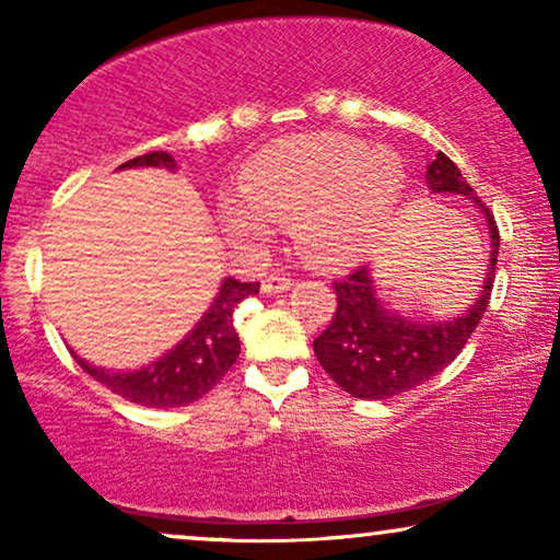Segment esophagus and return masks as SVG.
<instances>
[{"label": "esophagus", "instance_id": "obj_1", "mask_svg": "<svg viewBox=\"0 0 560 560\" xmlns=\"http://www.w3.org/2000/svg\"><path fill=\"white\" fill-rule=\"evenodd\" d=\"M290 285H293V280H290L288 275H270V278L262 280V293L280 295V293H285V290H290Z\"/></svg>", "mask_w": 560, "mask_h": 560}]
</instances>
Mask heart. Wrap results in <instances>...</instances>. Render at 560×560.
<instances>
[{
	"instance_id": "obj_1",
	"label": "heart",
	"mask_w": 560,
	"mask_h": 560,
	"mask_svg": "<svg viewBox=\"0 0 560 560\" xmlns=\"http://www.w3.org/2000/svg\"><path fill=\"white\" fill-rule=\"evenodd\" d=\"M402 165L389 150L349 135L275 142L244 171V196L224 201L234 232L265 236L272 221H295V244L316 267L341 270L385 232L402 194Z\"/></svg>"
}]
</instances>
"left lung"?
<instances>
[{
    "label": "left lung",
    "instance_id": "left-lung-1",
    "mask_svg": "<svg viewBox=\"0 0 560 560\" xmlns=\"http://www.w3.org/2000/svg\"><path fill=\"white\" fill-rule=\"evenodd\" d=\"M425 178L433 194L466 196L485 213L489 240H492L485 285L469 311L458 313L456 318L416 320L402 318L380 301L370 267H359L343 280L334 282V318L313 341V351L336 385L359 400H387L446 370L479 326L492 295L497 252H500V232L492 211L479 201L462 171L443 152L428 165Z\"/></svg>",
    "mask_w": 560,
    "mask_h": 560
}]
</instances>
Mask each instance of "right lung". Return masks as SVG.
<instances>
[{
	"label": "right lung",
	"instance_id": "right-lung-1",
	"mask_svg": "<svg viewBox=\"0 0 560 560\" xmlns=\"http://www.w3.org/2000/svg\"><path fill=\"white\" fill-rule=\"evenodd\" d=\"M121 167H165V171L175 173L178 165L167 152H148V155L121 163L119 171ZM257 293L259 282L226 278L194 331L180 343H175L167 354L148 366H140V370L112 372L104 366L89 364L86 359L75 357V351L71 354L83 372L129 402L144 405V408H180V405L201 400L232 370L236 357H240L234 308L244 298Z\"/></svg>",
	"mask_w": 560,
	"mask_h": 560
}]
</instances>
